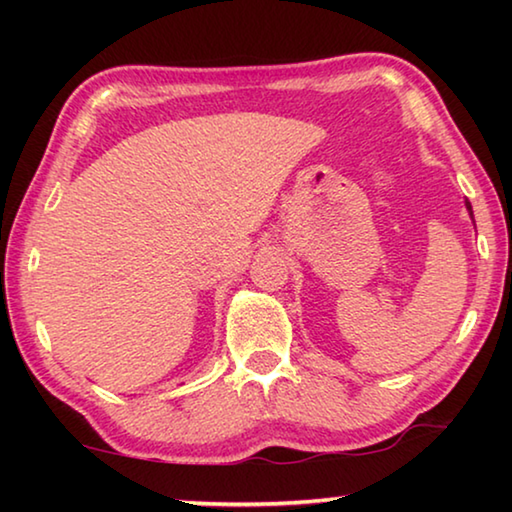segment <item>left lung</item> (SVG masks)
<instances>
[{
	"label": "left lung",
	"instance_id": "8db88e82",
	"mask_svg": "<svg viewBox=\"0 0 512 512\" xmlns=\"http://www.w3.org/2000/svg\"><path fill=\"white\" fill-rule=\"evenodd\" d=\"M465 205H467V210H470V212H472V205H470V203H465Z\"/></svg>",
	"mask_w": 512,
	"mask_h": 512
}]
</instances>
